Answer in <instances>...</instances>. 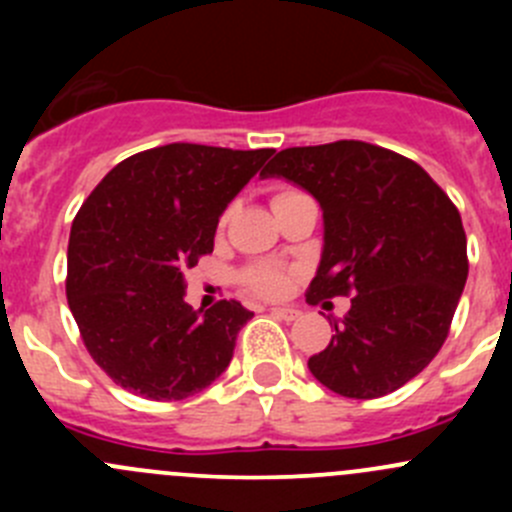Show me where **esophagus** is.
Segmentation results:
<instances>
[{
    "instance_id": "1",
    "label": "esophagus",
    "mask_w": 512,
    "mask_h": 512,
    "mask_svg": "<svg viewBox=\"0 0 512 512\" xmlns=\"http://www.w3.org/2000/svg\"><path fill=\"white\" fill-rule=\"evenodd\" d=\"M270 312L275 314L277 319H285V322H292V319L299 317V312L294 307H272Z\"/></svg>"
}]
</instances>
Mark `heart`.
<instances>
[{
	"label": "heart",
	"instance_id": "obj_1",
	"mask_svg": "<svg viewBox=\"0 0 512 512\" xmlns=\"http://www.w3.org/2000/svg\"><path fill=\"white\" fill-rule=\"evenodd\" d=\"M292 193L294 190H282V193H277L275 198H272V203L280 198H287V195ZM242 282L257 294H265V297H280V294H285L289 287V272L282 270V267L275 265V262H257V265L247 267V270L242 272Z\"/></svg>",
	"mask_w": 512,
	"mask_h": 512
}]
</instances>
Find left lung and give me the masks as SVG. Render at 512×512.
<instances>
[{
    "label": "left lung",
    "instance_id": "obj_1",
    "mask_svg": "<svg viewBox=\"0 0 512 512\" xmlns=\"http://www.w3.org/2000/svg\"><path fill=\"white\" fill-rule=\"evenodd\" d=\"M260 175L289 180L322 208L307 302L352 294L332 342L309 356L312 376L347 399L401 389L443 347L466 287L456 205L414 160L364 141L285 148Z\"/></svg>",
    "mask_w": 512,
    "mask_h": 512
}]
</instances>
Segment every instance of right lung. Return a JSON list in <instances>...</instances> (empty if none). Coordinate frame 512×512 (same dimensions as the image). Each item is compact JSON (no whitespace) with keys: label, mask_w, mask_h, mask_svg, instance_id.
Listing matches in <instances>:
<instances>
[{"label":"right lung","mask_w":512,"mask_h":512,"mask_svg":"<svg viewBox=\"0 0 512 512\" xmlns=\"http://www.w3.org/2000/svg\"><path fill=\"white\" fill-rule=\"evenodd\" d=\"M272 153L168 143L121 160L81 205L66 297L86 349L118 386L180 401L227 369L252 312L235 299L193 309L183 272L213 252L220 215Z\"/></svg>","instance_id":"add662e5"}]
</instances>
